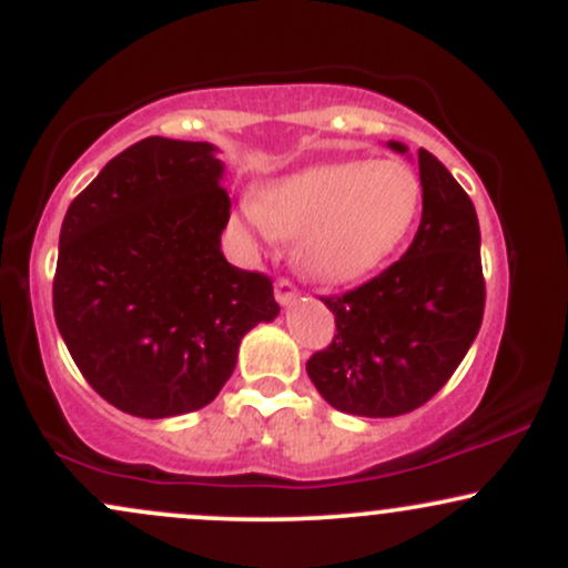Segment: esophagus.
Returning <instances> with one entry per match:
<instances>
[{
	"label": "esophagus",
	"mask_w": 568,
	"mask_h": 568,
	"mask_svg": "<svg viewBox=\"0 0 568 568\" xmlns=\"http://www.w3.org/2000/svg\"><path fill=\"white\" fill-rule=\"evenodd\" d=\"M296 296H298L296 283H293L291 277H280L277 283H275V298H277V304L291 306L293 302H296Z\"/></svg>",
	"instance_id": "esophagus-1"
}]
</instances>
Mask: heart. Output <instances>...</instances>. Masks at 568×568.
Returning <instances> with one entry per match:
<instances>
[{"label": "heart", "instance_id": "b5f03b06", "mask_svg": "<svg viewBox=\"0 0 568 568\" xmlns=\"http://www.w3.org/2000/svg\"><path fill=\"white\" fill-rule=\"evenodd\" d=\"M422 207V181L403 160H344L262 189L243 221L262 237H298L296 258L323 283H349L387 262Z\"/></svg>", "mask_w": 568, "mask_h": 568}]
</instances>
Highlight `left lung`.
Masks as SVG:
<instances>
[{
  "instance_id": "1",
  "label": "left lung",
  "mask_w": 568,
  "mask_h": 568,
  "mask_svg": "<svg viewBox=\"0 0 568 568\" xmlns=\"http://www.w3.org/2000/svg\"><path fill=\"white\" fill-rule=\"evenodd\" d=\"M395 152L406 146L389 141ZM422 221L387 270L323 302L336 336L306 374L344 414L400 416L425 406L465 361L486 306L480 230L473 200L446 165L419 149Z\"/></svg>"
}]
</instances>
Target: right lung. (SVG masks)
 <instances>
[{"mask_svg": "<svg viewBox=\"0 0 568 568\" xmlns=\"http://www.w3.org/2000/svg\"><path fill=\"white\" fill-rule=\"evenodd\" d=\"M205 141L149 135L71 200L53 280L55 325L90 387L143 419L189 414L232 376L253 325L275 321L272 280L232 266V200Z\"/></svg>", "mask_w": 568, "mask_h": 568, "instance_id": "obj_1", "label": "right lung"}]
</instances>
